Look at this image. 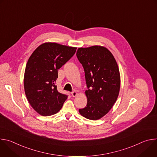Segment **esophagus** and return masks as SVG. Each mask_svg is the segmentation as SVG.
Returning a JSON list of instances; mask_svg holds the SVG:
<instances>
[{
    "label": "esophagus",
    "instance_id": "34e87169",
    "mask_svg": "<svg viewBox=\"0 0 157 157\" xmlns=\"http://www.w3.org/2000/svg\"><path fill=\"white\" fill-rule=\"evenodd\" d=\"M71 95H72L73 97H76V96H77V94H78V93H77L76 91H73V92L71 93Z\"/></svg>",
    "mask_w": 157,
    "mask_h": 157
}]
</instances>
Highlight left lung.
Masks as SVG:
<instances>
[{"mask_svg":"<svg viewBox=\"0 0 157 157\" xmlns=\"http://www.w3.org/2000/svg\"><path fill=\"white\" fill-rule=\"evenodd\" d=\"M84 70L87 102L79 112L83 117L98 120L105 116L116 102L121 77L117 62L110 51L101 46L79 48L76 53Z\"/></svg>","mask_w":157,"mask_h":157,"instance_id":"1","label":"left lung"}]
</instances>
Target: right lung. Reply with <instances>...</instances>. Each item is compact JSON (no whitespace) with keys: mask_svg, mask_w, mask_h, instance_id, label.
Listing matches in <instances>:
<instances>
[{"mask_svg":"<svg viewBox=\"0 0 157 157\" xmlns=\"http://www.w3.org/2000/svg\"><path fill=\"white\" fill-rule=\"evenodd\" d=\"M76 48L56 43H44L32 54L26 65L24 89L27 98L38 114L57 113L68 96L59 93L55 85L58 70L75 55Z\"/></svg>","mask_w":157,"mask_h":157,"instance_id":"add662e5","label":"right lung"}]
</instances>
